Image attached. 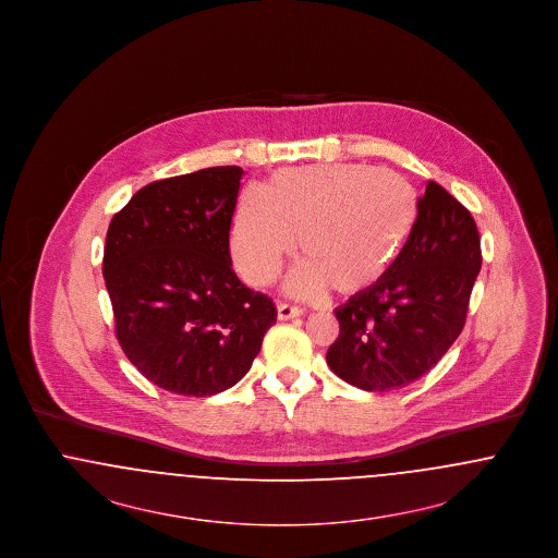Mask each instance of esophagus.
Here are the masks:
<instances>
[{
  "label": "esophagus",
  "mask_w": 558,
  "mask_h": 558,
  "mask_svg": "<svg viewBox=\"0 0 558 558\" xmlns=\"http://www.w3.org/2000/svg\"><path fill=\"white\" fill-rule=\"evenodd\" d=\"M278 319H292L299 318L301 314H303V310H299V307H294V305H289V303H278Z\"/></svg>",
  "instance_id": "1"
}]
</instances>
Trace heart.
Segmentation results:
<instances>
[{"mask_svg":"<svg viewBox=\"0 0 558 558\" xmlns=\"http://www.w3.org/2000/svg\"><path fill=\"white\" fill-rule=\"evenodd\" d=\"M418 217L414 187L401 175L364 162H322L278 171L264 192L246 190L232 221V253L255 287L276 280L299 248L305 262L289 289L314 296L326 289H372L410 239Z\"/></svg>","mask_w":558,"mask_h":558,"instance_id":"b5f03b06","label":"heart"}]
</instances>
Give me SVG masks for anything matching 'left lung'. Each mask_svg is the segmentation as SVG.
Here are the masks:
<instances>
[{
  "label": "left lung",
  "mask_w": 558,
  "mask_h": 558,
  "mask_svg": "<svg viewBox=\"0 0 558 558\" xmlns=\"http://www.w3.org/2000/svg\"><path fill=\"white\" fill-rule=\"evenodd\" d=\"M478 269L473 215L428 182L396 264L335 310L341 332L326 353L330 371L364 391H393L418 380L462 332Z\"/></svg>",
  "instance_id": "left-lung-1"
}]
</instances>
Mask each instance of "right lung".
<instances>
[{"label":"right lung","instance_id":"1","mask_svg":"<svg viewBox=\"0 0 558 558\" xmlns=\"http://www.w3.org/2000/svg\"><path fill=\"white\" fill-rule=\"evenodd\" d=\"M240 167H209L135 192L108 226L105 282L117 339L160 389L205 398L251 371L276 307L232 269Z\"/></svg>","mask_w":558,"mask_h":558}]
</instances>
